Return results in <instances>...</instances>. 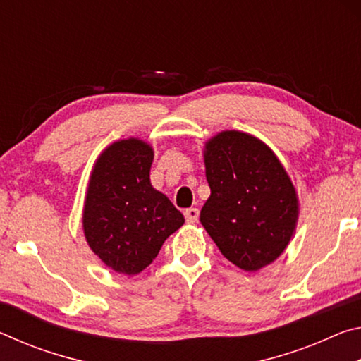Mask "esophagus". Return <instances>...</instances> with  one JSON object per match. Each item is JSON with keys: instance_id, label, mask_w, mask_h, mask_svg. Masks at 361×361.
Returning a JSON list of instances; mask_svg holds the SVG:
<instances>
[{"instance_id": "34e87169", "label": "esophagus", "mask_w": 361, "mask_h": 361, "mask_svg": "<svg viewBox=\"0 0 361 361\" xmlns=\"http://www.w3.org/2000/svg\"><path fill=\"white\" fill-rule=\"evenodd\" d=\"M185 218H186L188 223H195V221H197V218H199V210L194 209V207H191V209H186L185 210Z\"/></svg>"}]
</instances>
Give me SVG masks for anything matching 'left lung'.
I'll return each instance as SVG.
<instances>
[{
	"label": "left lung",
	"instance_id": "8db88e82",
	"mask_svg": "<svg viewBox=\"0 0 361 361\" xmlns=\"http://www.w3.org/2000/svg\"><path fill=\"white\" fill-rule=\"evenodd\" d=\"M210 197L200 223L232 264L253 272L276 261L298 221V195L282 164L250 133L224 130L204 149Z\"/></svg>",
	"mask_w": 361,
	"mask_h": 361
}]
</instances>
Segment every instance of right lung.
<instances>
[{
  "label": "right lung",
  "instance_id": "right-lung-1",
  "mask_svg": "<svg viewBox=\"0 0 361 361\" xmlns=\"http://www.w3.org/2000/svg\"><path fill=\"white\" fill-rule=\"evenodd\" d=\"M154 151L138 138L119 140L97 159L85 194L82 228L89 247L108 267L137 276L185 218L151 186Z\"/></svg>",
  "mask_w": 361,
  "mask_h": 361
}]
</instances>
